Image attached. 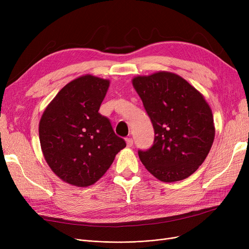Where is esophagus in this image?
Returning a JSON list of instances; mask_svg holds the SVG:
<instances>
[{
	"label": "esophagus",
	"mask_w": 249,
	"mask_h": 249,
	"mask_svg": "<svg viewBox=\"0 0 249 249\" xmlns=\"http://www.w3.org/2000/svg\"><path fill=\"white\" fill-rule=\"evenodd\" d=\"M126 143H127V146L128 147H131L133 145V139L132 138H126Z\"/></svg>",
	"instance_id": "esophagus-1"
}]
</instances>
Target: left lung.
<instances>
[{
  "label": "left lung",
  "instance_id": "left-lung-1",
  "mask_svg": "<svg viewBox=\"0 0 249 249\" xmlns=\"http://www.w3.org/2000/svg\"><path fill=\"white\" fill-rule=\"evenodd\" d=\"M132 84L154 129L152 146L138 150L141 162L161 181L187 178L204 162L213 144L210 106L199 90L173 72L139 75Z\"/></svg>",
  "mask_w": 249,
  "mask_h": 249
}]
</instances>
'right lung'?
<instances>
[{"mask_svg": "<svg viewBox=\"0 0 249 249\" xmlns=\"http://www.w3.org/2000/svg\"><path fill=\"white\" fill-rule=\"evenodd\" d=\"M110 82L87 74L64 86L39 122V139L49 167L63 181L88 187L100 179L126 146L99 113Z\"/></svg>", "mask_w": 249, "mask_h": 249, "instance_id": "right-lung-1", "label": "right lung"}]
</instances>
